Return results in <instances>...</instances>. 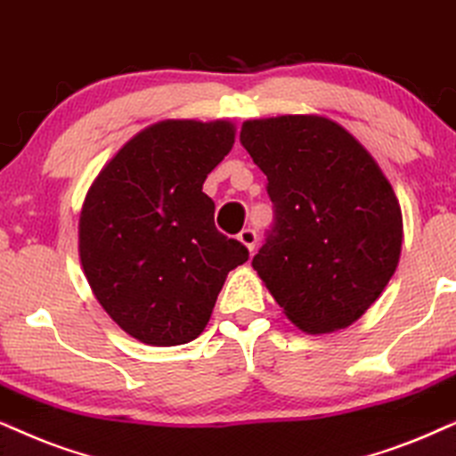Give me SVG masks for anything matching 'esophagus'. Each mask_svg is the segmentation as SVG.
<instances>
[{
	"label": "esophagus",
	"instance_id": "1",
	"mask_svg": "<svg viewBox=\"0 0 456 456\" xmlns=\"http://www.w3.org/2000/svg\"><path fill=\"white\" fill-rule=\"evenodd\" d=\"M238 240L248 248V250L252 252V250H255V246H256V232H255V229H250V227L241 229Z\"/></svg>",
	"mask_w": 456,
	"mask_h": 456
}]
</instances>
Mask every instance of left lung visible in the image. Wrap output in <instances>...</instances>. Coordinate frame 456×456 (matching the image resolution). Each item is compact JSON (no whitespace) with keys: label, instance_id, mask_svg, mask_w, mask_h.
Instances as JSON below:
<instances>
[{"label":"left lung","instance_id":"8db88e82","mask_svg":"<svg viewBox=\"0 0 456 456\" xmlns=\"http://www.w3.org/2000/svg\"><path fill=\"white\" fill-rule=\"evenodd\" d=\"M240 142L267 176L273 224L252 267L309 334L360 318L394 275L402 210L377 161L320 115L244 122Z\"/></svg>","mask_w":456,"mask_h":456}]
</instances>
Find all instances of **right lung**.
<instances>
[{
	"label": "right lung",
	"mask_w": 456,
	"mask_h": 456,
	"mask_svg": "<svg viewBox=\"0 0 456 456\" xmlns=\"http://www.w3.org/2000/svg\"><path fill=\"white\" fill-rule=\"evenodd\" d=\"M233 124L166 119L119 149L79 216V258L102 309L141 343L198 338L248 248L215 224L206 176L232 151Z\"/></svg>",
	"instance_id": "1"
}]
</instances>
